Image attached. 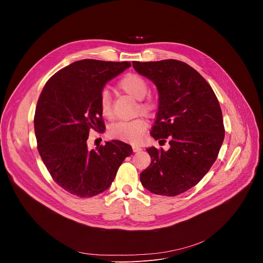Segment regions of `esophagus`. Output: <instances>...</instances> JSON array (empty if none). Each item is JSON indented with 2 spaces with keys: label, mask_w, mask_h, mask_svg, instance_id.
Segmentation results:
<instances>
[{
  "label": "esophagus",
  "mask_w": 263,
  "mask_h": 263,
  "mask_svg": "<svg viewBox=\"0 0 263 263\" xmlns=\"http://www.w3.org/2000/svg\"><path fill=\"white\" fill-rule=\"evenodd\" d=\"M132 148H133V152L134 153H138L141 151V147L138 146V145H132Z\"/></svg>",
  "instance_id": "obj_1"
}]
</instances>
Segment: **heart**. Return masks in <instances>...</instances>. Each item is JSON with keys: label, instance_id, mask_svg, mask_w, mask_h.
I'll return each mask as SVG.
<instances>
[{"label": "heart", "instance_id": "b5f03b06", "mask_svg": "<svg viewBox=\"0 0 263 263\" xmlns=\"http://www.w3.org/2000/svg\"><path fill=\"white\" fill-rule=\"evenodd\" d=\"M120 88L131 96L135 100H138V111L141 114L151 116L156 109V102L152 98H144L148 91L147 81L137 73H128L119 82ZM100 112L104 119H114V110H112L110 93L107 89H103L100 93L99 100ZM147 128V123L144 119H136L129 122H119L111 125L108 129V134L112 138L120 139L123 141L138 143Z\"/></svg>", "mask_w": 263, "mask_h": 263}]
</instances>
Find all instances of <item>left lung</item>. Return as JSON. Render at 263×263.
Here are the masks:
<instances>
[{"instance_id":"1","label":"left lung","mask_w":263,"mask_h":263,"mask_svg":"<svg viewBox=\"0 0 263 263\" xmlns=\"http://www.w3.org/2000/svg\"><path fill=\"white\" fill-rule=\"evenodd\" d=\"M134 69L157 87L159 107L151 135L168 139L167 151L146 148L149 164L140 173L144 189L174 197L197 185L217 158L224 137L219 103L208 82L185 62L133 61Z\"/></svg>"}]
</instances>
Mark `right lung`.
I'll return each mask as SVG.
<instances>
[{
	"instance_id": "add662e5",
	"label": "right lung",
	"mask_w": 263,
	"mask_h": 263,
	"mask_svg": "<svg viewBox=\"0 0 263 263\" xmlns=\"http://www.w3.org/2000/svg\"><path fill=\"white\" fill-rule=\"evenodd\" d=\"M131 63L84 59L58 70L37 102L34 130L40 155L53 180L67 193L91 198L105 192L133 151L131 145L107 141L89 149L90 131H105L100 93L108 81Z\"/></svg>"
}]
</instances>
